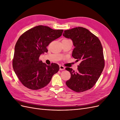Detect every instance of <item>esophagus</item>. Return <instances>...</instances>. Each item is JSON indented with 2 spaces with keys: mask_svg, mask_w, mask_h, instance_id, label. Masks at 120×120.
<instances>
[{
  "mask_svg": "<svg viewBox=\"0 0 120 120\" xmlns=\"http://www.w3.org/2000/svg\"><path fill=\"white\" fill-rule=\"evenodd\" d=\"M65 69V68L63 66H60V70H64Z\"/></svg>",
  "mask_w": 120,
  "mask_h": 120,
  "instance_id": "obj_1",
  "label": "esophagus"
}]
</instances>
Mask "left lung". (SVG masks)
Returning a JSON list of instances; mask_svg holds the SVG:
<instances>
[{
	"instance_id": "obj_1",
	"label": "left lung",
	"mask_w": 120,
	"mask_h": 120,
	"mask_svg": "<svg viewBox=\"0 0 120 120\" xmlns=\"http://www.w3.org/2000/svg\"><path fill=\"white\" fill-rule=\"evenodd\" d=\"M63 36L71 38L75 46L72 56L80 64L77 71L70 68L71 77L66 83L75 92H82L95 85L105 67L103 49L97 37L88 30L78 27L64 30Z\"/></svg>"
}]
</instances>
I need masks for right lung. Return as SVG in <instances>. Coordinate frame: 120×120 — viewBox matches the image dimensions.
<instances>
[{
  "instance_id": "obj_1",
  "label": "right lung",
  "mask_w": 120,
  "mask_h": 120,
  "mask_svg": "<svg viewBox=\"0 0 120 120\" xmlns=\"http://www.w3.org/2000/svg\"><path fill=\"white\" fill-rule=\"evenodd\" d=\"M64 30H54L38 25L25 31L15 46L12 66L17 78L27 88L37 90L48 85L60 67L56 63L47 65L39 59L47 52L49 43L62 35Z\"/></svg>"
}]
</instances>
